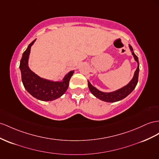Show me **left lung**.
<instances>
[{"label": "left lung", "mask_w": 159, "mask_h": 159, "mask_svg": "<svg viewBox=\"0 0 159 159\" xmlns=\"http://www.w3.org/2000/svg\"><path fill=\"white\" fill-rule=\"evenodd\" d=\"M129 48L131 51L133 57L134 58V60L138 63V66H137L136 70L134 72V76H133L132 79L130 80V81L125 86L121 88L120 89H118L116 91L111 92H103L100 91L99 89H98L96 88L90 84L89 81L88 80V88L89 89V91L93 95L96 97L98 99H100L102 101H104L106 102H115L121 100L124 98H125L134 89L136 88L137 83H138V79H139V62L138 57L136 56L135 53L133 52V49L132 46L129 45Z\"/></svg>", "instance_id": "8db88e82"}]
</instances>
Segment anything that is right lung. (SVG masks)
I'll return each mask as SVG.
<instances>
[{"mask_svg":"<svg viewBox=\"0 0 159 159\" xmlns=\"http://www.w3.org/2000/svg\"><path fill=\"white\" fill-rule=\"evenodd\" d=\"M36 39L29 45L23 53L20 59L19 68L21 72V78L25 89L32 96L41 101H52L56 100L65 93L69 86L70 78L74 71L68 72L62 81H54L42 78L30 70L29 58L31 48Z\"/></svg>","mask_w":159,"mask_h":159,"instance_id":"obj_1","label":"right lung"}]
</instances>
